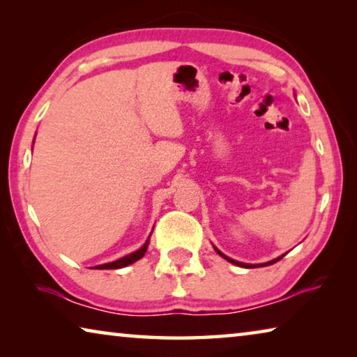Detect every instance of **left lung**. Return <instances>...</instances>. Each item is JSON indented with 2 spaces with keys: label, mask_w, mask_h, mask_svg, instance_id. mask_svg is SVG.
Segmentation results:
<instances>
[{
  "label": "left lung",
  "mask_w": 357,
  "mask_h": 357,
  "mask_svg": "<svg viewBox=\"0 0 357 357\" xmlns=\"http://www.w3.org/2000/svg\"><path fill=\"white\" fill-rule=\"evenodd\" d=\"M215 252H217V253H219V255H220V257H223V258H225V259H228V261H229V263H233V264H236V266H243V268H252V266H253V268H257V266H259V268H261V266H269V264H274L275 261H279V259H282V258H283V255H282V257H279V258H275V259H273V261H268V263H264V264H244V263L234 261V259H231V258H228V257H225V255H223V253H220V252H219V250H217V249H215Z\"/></svg>",
  "instance_id": "obj_1"
}]
</instances>
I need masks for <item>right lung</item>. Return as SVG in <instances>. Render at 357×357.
<instances>
[{
    "label": "right lung",
    "mask_w": 357,
    "mask_h": 357,
    "mask_svg": "<svg viewBox=\"0 0 357 357\" xmlns=\"http://www.w3.org/2000/svg\"><path fill=\"white\" fill-rule=\"evenodd\" d=\"M148 244H149V239L146 241V243H144L142 249H138L137 252L130 253V255L121 258V259H116V261H113V263L96 266V268H98V269H119V268H124V266H129L132 263H135L137 259H140L144 255V252H146V249H148Z\"/></svg>",
    "instance_id": "obj_1"
}]
</instances>
